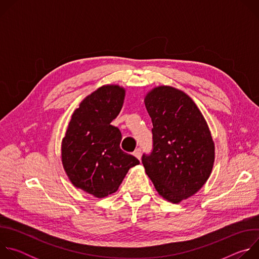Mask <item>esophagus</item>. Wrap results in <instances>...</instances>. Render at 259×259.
I'll list each match as a JSON object with an SVG mask.
<instances>
[{
	"instance_id": "esophagus-1",
	"label": "esophagus",
	"mask_w": 259,
	"mask_h": 259,
	"mask_svg": "<svg viewBox=\"0 0 259 259\" xmlns=\"http://www.w3.org/2000/svg\"><path fill=\"white\" fill-rule=\"evenodd\" d=\"M133 155H134L138 160H140V158H141V149H136V150L134 151Z\"/></svg>"
}]
</instances>
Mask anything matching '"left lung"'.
<instances>
[{
  "label": "left lung",
  "mask_w": 259,
  "mask_h": 259,
  "mask_svg": "<svg viewBox=\"0 0 259 259\" xmlns=\"http://www.w3.org/2000/svg\"><path fill=\"white\" fill-rule=\"evenodd\" d=\"M153 122V150L142 164L158 193L172 203L196 194L209 178L214 142L200 109L190 96L169 86L144 99Z\"/></svg>",
  "instance_id": "1"
}]
</instances>
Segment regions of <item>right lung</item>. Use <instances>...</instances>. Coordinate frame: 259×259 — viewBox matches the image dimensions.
<instances>
[{
    "mask_svg": "<svg viewBox=\"0 0 259 259\" xmlns=\"http://www.w3.org/2000/svg\"><path fill=\"white\" fill-rule=\"evenodd\" d=\"M125 90L102 86L73 112L61 145L63 168L76 188L103 198L118 191L128 170L139 164L120 147L122 134L110 125L123 106Z\"/></svg>",
    "mask_w": 259,
    "mask_h": 259,
    "instance_id": "add662e5",
    "label": "right lung"
}]
</instances>
